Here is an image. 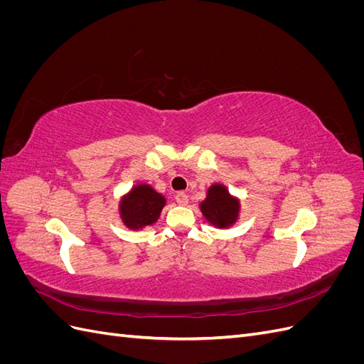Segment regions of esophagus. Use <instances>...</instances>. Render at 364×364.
Segmentation results:
<instances>
[{
    "label": "esophagus",
    "instance_id": "esophagus-1",
    "mask_svg": "<svg viewBox=\"0 0 364 364\" xmlns=\"http://www.w3.org/2000/svg\"><path fill=\"white\" fill-rule=\"evenodd\" d=\"M174 199H176V202H178L179 205H182V206H185L186 203H188V194H185V193H178L174 196Z\"/></svg>",
    "mask_w": 364,
    "mask_h": 364
}]
</instances>
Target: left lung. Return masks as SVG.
<instances>
[{
	"instance_id": "obj_1",
	"label": "left lung",
	"mask_w": 364,
	"mask_h": 364,
	"mask_svg": "<svg viewBox=\"0 0 364 364\" xmlns=\"http://www.w3.org/2000/svg\"><path fill=\"white\" fill-rule=\"evenodd\" d=\"M200 209L208 222H211L217 228H228L235 223L240 211V202L229 196L226 186L215 183L208 190V196L202 202Z\"/></svg>"
}]
</instances>
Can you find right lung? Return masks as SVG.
I'll use <instances>...</instances> for the list:
<instances>
[{
    "label": "right lung",
    "instance_id": "1",
    "mask_svg": "<svg viewBox=\"0 0 364 364\" xmlns=\"http://www.w3.org/2000/svg\"><path fill=\"white\" fill-rule=\"evenodd\" d=\"M165 205L164 197L149 185H136L119 205L121 218L127 228L141 229L158 220Z\"/></svg>",
    "mask_w": 364,
    "mask_h": 364
}]
</instances>
